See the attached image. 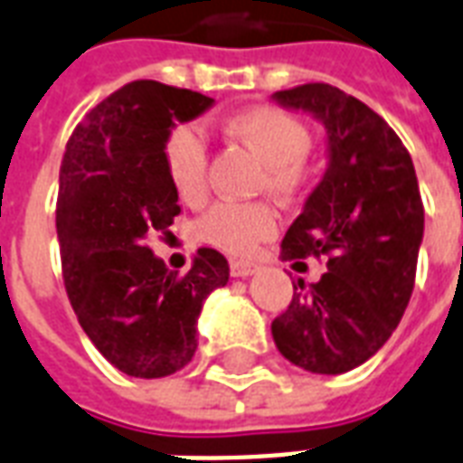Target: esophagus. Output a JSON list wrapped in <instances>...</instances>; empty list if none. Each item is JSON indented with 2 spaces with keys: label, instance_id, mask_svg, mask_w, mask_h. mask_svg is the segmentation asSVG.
Wrapping results in <instances>:
<instances>
[{
  "label": "esophagus",
  "instance_id": "1",
  "mask_svg": "<svg viewBox=\"0 0 463 463\" xmlns=\"http://www.w3.org/2000/svg\"><path fill=\"white\" fill-rule=\"evenodd\" d=\"M257 271H260V264H255V262H242V260H235V262H231L232 277L247 279V277H252V274H257Z\"/></svg>",
  "mask_w": 463,
  "mask_h": 463
}]
</instances>
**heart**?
<instances>
[{"instance_id":"b5f03b06","label":"heart","mask_w":463,"mask_h":463,"mask_svg":"<svg viewBox=\"0 0 463 463\" xmlns=\"http://www.w3.org/2000/svg\"><path fill=\"white\" fill-rule=\"evenodd\" d=\"M225 130L264 162L262 186L281 199L301 192L308 172L303 157L310 150V133L296 116L277 106H255L231 116ZM169 182L186 206H201L208 196V146L199 128L176 126L165 140ZM199 240L228 255H252L260 242L277 232V213L269 203L223 201L199 221Z\"/></svg>"}]
</instances>
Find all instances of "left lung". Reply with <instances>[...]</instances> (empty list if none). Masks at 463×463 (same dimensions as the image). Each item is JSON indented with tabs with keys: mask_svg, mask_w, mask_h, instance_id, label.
<instances>
[{
	"mask_svg": "<svg viewBox=\"0 0 463 463\" xmlns=\"http://www.w3.org/2000/svg\"><path fill=\"white\" fill-rule=\"evenodd\" d=\"M284 109L326 128L327 167L281 240V260L327 257L316 284H294L271 323L279 352L310 373L364 364L396 330L411 301L425 208L401 137L376 111L333 84L274 91Z\"/></svg>",
	"mask_w": 463,
	"mask_h": 463,
	"instance_id": "8db88e82",
	"label": "left lung"
}]
</instances>
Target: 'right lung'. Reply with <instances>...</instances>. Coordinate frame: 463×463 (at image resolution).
<instances>
[{"mask_svg": "<svg viewBox=\"0 0 463 463\" xmlns=\"http://www.w3.org/2000/svg\"><path fill=\"white\" fill-rule=\"evenodd\" d=\"M213 104L140 80L94 106L67 140L55 213L67 296L94 347L136 379H162L192 362L201 308L231 277L211 247L196 250L184 277L147 247L179 213L165 140Z\"/></svg>", "mask_w": 463, "mask_h": 463, "instance_id": "right-lung-1", "label": "right lung"}]
</instances>
